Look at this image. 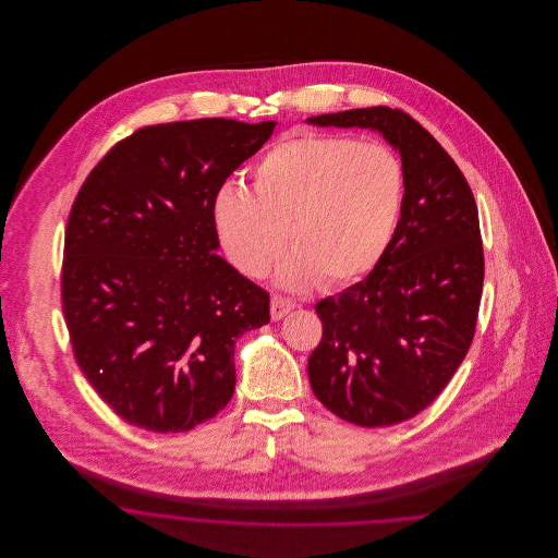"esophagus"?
<instances>
[{
    "label": "esophagus",
    "instance_id": "34e87169",
    "mask_svg": "<svg viewBox=\"0 0 558 558\" xmlns=\"http://www.w3.org/2000/svg\"><path fill=\"white\" fill-rule=\"evenodd\" d=\"M294 307H296V305L292 303L291 299H284V296L274 294V296H271V319L284 318Z\"/></svg>",
    "mask_w": 558,
    "mask_h": 558
}]
</instances>
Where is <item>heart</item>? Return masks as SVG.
Returning a JSON list of instances; mask_svg holds the SVG:
<instances>
[{
    "mask_svg": "<svg viewBox=\"0 0 558 558\" xmlns=\"http://www.w3.org/2000/svg\"><path fill=\"white\" fill-rule=\"evenodd\" d=\"M251 187L226 184L213 198V226L232 266L262 278L289 242L278 274L284 287H345L371 274L396 239L405 169L378 142L296 133L259 157Z\"/></svg>",
    "mask_w": 558,
    "mask_h": 558,
    "instance_id": "heart-1",
    "label": "heart"
}]
</instances>
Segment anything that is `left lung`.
Returning <instances> with one entry per match:
<instances>
[{
	"instance_id": "obj_1",
	"label": "left lung",
	"mask_w": 558,
	"mask_h": 558,
	"mask_svg": "<svg viewBox=\"0 0 558 558\" xmlns=\"http://www.w3.org/2000/svg\"><path fill=\"white\" fill-rule=\"evenodd\" d=\"M307 123L378 132L405 169L396 239L362 282L316 305L324 332L307 364L332 414L398 425L435 401L473 343L485 271L475 196L441 144L399 108H353Z\"/></svg>"
}]
</instances>
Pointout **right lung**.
I'll use <instances>...</instances> for the list:
<instances>
[{
    "instance_id": "obj_1",
    "label": "right lung",
    "mask_w": 558,
    "mask_h": 558,
    "mask_svg": "<svg viewBox=\"0 0 558 558\" xmlns=\"http://www.w3.org/2000/svg\"><path fill=\"white\" fill-rule=\"evenodd\" d=\"M274 128H142L81 186L64 236L62 312L81 372L130 425L182 433L232 399L234 343L269 322V294L215 253L213 198Z\"/></svg>"
}]
</instances>
